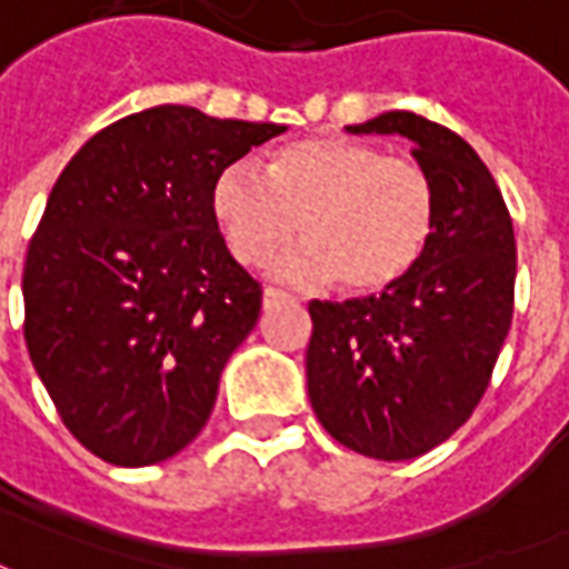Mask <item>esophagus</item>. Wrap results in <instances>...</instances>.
<instances>
[{
    "label": "esophagus",
    "instance_id": "1",
    "mask_svg": "<svg viewBox=\"0 0 569 569\" xmlns=\"http://www.w3.org/2000/svg\"><path fill=\"white\" fill-rule=\"evenodd\" d=\"M286 301H289V296L280 292V289H264V292H261V308L264 310L277 308V305H286Z\"/></svg>",
    "mask_w": 569,
    "mask_h": 569
}]
</instances>
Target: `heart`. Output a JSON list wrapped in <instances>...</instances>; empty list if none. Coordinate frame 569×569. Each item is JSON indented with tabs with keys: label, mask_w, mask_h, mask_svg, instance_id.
I'll use <instances>...</instances> for the list:
<instances>
[{
	"label": "heart",
	"mask_w": 569,
	"mask_h": 569,
	"mask_svg": "<svg viewBox=\"0 0 569 569\" xmlns=\"http://www.w3.org/2000/svg\"><path fill=\"white\" fill-rule=\"evenodd\" d=\"M439 216L436 179L423 163L393 158L345 137L286 146L261 173L256 163L224 167L212 186V219L240 264H273L292 283H329L350 296L396 286L423 259Z\"/></svg>",
	"instance_id": "obj_1"
}]
</instances>
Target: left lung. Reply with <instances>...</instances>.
<instances>
[{"mask_svg": "<svg viewBox=\"0 0 569 569\" xmlns=\"http://www.w3.org/2000/svg\"><path fill=\"white\" fill-rule=\"evenodd\" d=\"M347 133H399L436 179L423 259L390 289L310 301L308 396L326 432L375 460H415L472 418L512 326L515 231L476 149L415 112Z\"/></svg>", "mask_w": 569, "mask_h": 569, "instance_id": "8db88e82", "label": "left lung"}]
</instances>
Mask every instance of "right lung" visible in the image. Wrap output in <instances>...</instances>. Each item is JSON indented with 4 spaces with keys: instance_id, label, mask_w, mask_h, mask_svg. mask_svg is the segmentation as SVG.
Returning a JSON list of instances; mask_svg holds the SVG:
<instances>
[{
    "instance_id": "right-lung-1",
    "label": "right lung",
    "mask_w": 569,
    "mask_h": 569,
    "mask_svg": "<svg viewBox=\"0 0 569 569\" xmlns=\"http://www.w3.org/2000/svg\"><path fill=\"white\" fill-rule=\"evenodd\" d=\"M283 130L154 106L93 133L51 188L23 264V338L57 415L106 463H161L210 420L261 310L212 186Z\"/></svg>"
}]
</instances>
